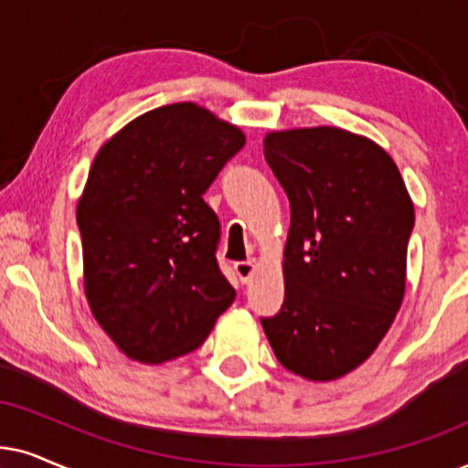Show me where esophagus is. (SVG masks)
<instances>
[{
	"label": "esophagus",
	"instance_id": "esophagus-1",
	"mask_svg": "<svg viewBox=\"0 0 468 468\" xmlns=\"http://www.w3.org/2000/svg\"><path fill=\"white\" fill-rule=\"evenodd\" d=\"M254 270H257V263H254V259H248V261H238V263H235V274L239 276V281L244 282V285L252 278Z\"/></svg>",
	"mask_w": 468,
	"mask_h": 468
}]
</instances>
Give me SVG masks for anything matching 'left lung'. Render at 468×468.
Listing matches in <instances>:
<instances>
[{
    "label": "left lung",
    "instance_id": "obj_1",
    "mask_svg": "<svg viewBox=\"0 0 468 468\" xmlns=\"http://www.w3.org/2000/svg\"><path fill=\"white\" fill-rule=\"evenodd\" d=\"M263 153L292 207L285 303L261 319L265 336L295 376L336 380L376 352L398 315L415 207L393 157L365 135L270 132Z\"/></svg>",
    "mask_w": 468,
    "mask_h": 468
}]
</instances>
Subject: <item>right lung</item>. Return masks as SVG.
<instances>
[{
    "label": "right lung",
    "mask_w": 468,
    "mask_h": 468,
    "mask_svg": "<svg viewBox=\"0 0 468 468\" xmlns=\"http://www.w3.org/2000/svg\"><path fill=\"white\" fill-rule=\"evenodd\" d=\"M244 144L214 112L173 103L133 118L94 157L77 203L84 292L127 358L159 365L194 352L233 304L203 194Z\"/></svg>",
    "instance_id": "obj_1"
}]
</instances>
